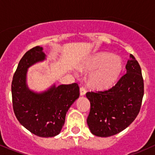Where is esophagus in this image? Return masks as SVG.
Here are the masks:
<instances>
[{
    "label": "esophagus",
    "mask_w": 155,
    "mask_h": 155,
    "mask_svg": "<svg viewBox=\"0 0 155 155\" xmlns=\"http://www.w3.org/2000/svg\"><path fill=\"white\" fill-rule=\"evenodd\" d=\"M86 89H85L84 87H80V95H84L86 94Z\"/></svg>",
    "instance_id": "obj_1"
}]
</instances>
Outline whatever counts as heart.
Returning a JSON list of instances; mask_svg holds the SVG:
<instances>
[{
    "label": "heart",
    "mask_w": 155,
    "mask_h": 155,
    "mask_svg": "<svg viewBox=\"0 0 155 155\" xmlns=\"http://www.w3.org/2000/svg\"><path fill=\"white\" fill-rule=\"evenodd\" d=\"M122 68L120 58L107 52L96 53L79 67L81 71H92L89 77V83L96 89L111 87L118 79Z\"/></svg>",
    "instance_id": "b5f03b06"
}]
</instances>
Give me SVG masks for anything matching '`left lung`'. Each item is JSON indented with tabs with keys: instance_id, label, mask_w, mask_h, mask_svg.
I'll return each instance as SVG.
<instances>
[{
	"instance_id": "1",
	"label": "left lung",
	"mask_w": 155,
	"mask_h": 155,
	"mask_svg": "<svg viewBox=\"0 0 155 155\" xmlns=\"http://www.w3.org/2000/svg\"><path fill=\"white\" fill-rule=\"evenodd\" d=\"M125 68L127 73L111 88L86 93L90 102L87 122L96 136L108 137L120 133L139 113L144 87L140 65L133 54Z\"/></svg>"
}]
</instances>
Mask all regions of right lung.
I'll return each mask as SVG.
<instances>
[{
  "label": "right lung",
  "instance_id": "1",
  "mask_svg": "<svg viewBox=\"0 0 155 155\" xmlns=\"http://www.w3.org/2000/svg\"><path fill=\"white\" fill-rule=\"evenodd\" d=\"M46 59L43 48L37 46L23 55L12 83V104L17 119L27 130L40 137H54L61 131L68 110L79 97L77 83L54 84L37 93L26 84L28 68Z\"/></svg>",
  "mask_w": 155,
  "mask_h": 155
}]
</instances>
